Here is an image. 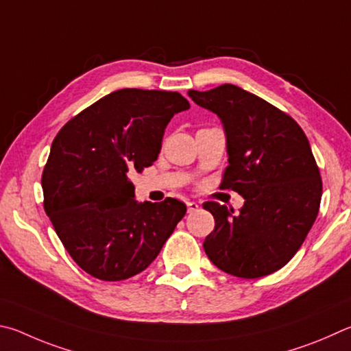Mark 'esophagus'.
Masks as SVG:
<instances>
[{"mask_svg": "<svg viewBox=\"0 0 351 351\" xmlns=\"http://www.w3.org/2000/svg\"><path fill=\"white\" fill-rule=\"evenodd\" d=\"M186 206H188V213H195L199 210V205L195 204V202H186Z\"/></svg>", "mask_w": 351, "mask_h": 351, "instance_id": "1", "label": "esophagus"}]
</instances>
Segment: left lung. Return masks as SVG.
Returning a JSON list of instances; mask_svg holds the SVG:
<instances>
[{
    "label": "left lung",
    "mask_w": 351,
    "mask_h": 351,
    "mask_svg": "<svg viewBox=\"0 0 351 351\" xmlns=\"http://www.w3.org/2000/svg\"><path fill=\"white\" fill-rule=\"evenodd\" d=\"M188 95L223 123L228 166L222 189L245 199L234 214L205 202L216 226L204 250L222 271L257 279L298 253L317 217L322 179L308 138L290 115L234 84Z\"/></svg>",
    "instance_id": "8db88e82"
}]
</instances>
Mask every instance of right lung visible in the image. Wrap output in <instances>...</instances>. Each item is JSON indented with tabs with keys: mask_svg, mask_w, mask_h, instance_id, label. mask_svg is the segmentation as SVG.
<instances>
[{
	"mask_svg": "<svg viewBox=\"0 0 351 351\" xmlns=\"http://www.w3.org/2000/svg\"><path fill=\"white\" fill-rule=\"evenodd\" d=\"M189 109L179 92L120 89L60 129L41 176L45 211L67 253L100 280H125L158 256L186 214L176 199H134L129 174L151 166L165 129Z\"/></svg>",
	"mask_w": 351,
	"mask_h": 351,
	"instance_id": "add662e5",
	"label": "right lung"
}]
</instances>
